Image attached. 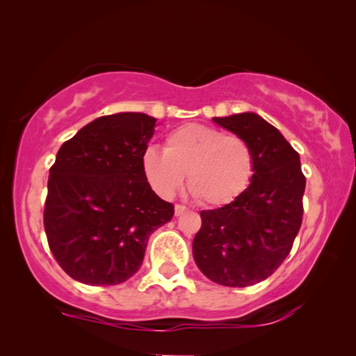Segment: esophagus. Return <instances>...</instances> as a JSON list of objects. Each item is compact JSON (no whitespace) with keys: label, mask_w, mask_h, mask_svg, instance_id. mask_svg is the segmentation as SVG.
Segmentation results:
<instances>
[{"label":"esophagus","mask_w":356,"mask_h":356,"mask_svg":"<svg viewBox=\"0 0 356 356\" xmlns=\"http://www.w3.org/2000/svg\"><path fill=\"white\" fill-rule=\"evenodd\" d=\"M188 211V209L186 207H184V206H179V204H177V206H175V216H181V213H184V212H186Z\"/></svg>","instance_id":"1"}]
</instances>
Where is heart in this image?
Listing matches in <instances>:
<instances>
[{
  "mask_svg": "<svg viewBox=\"0 0 356 356\" xmlns=\"http://www.w3.org/2000/svg\"><path fill=\"white\" fill-rule=\"evenodd\" d=\"M143 172L162 197H172L188 175V186L199 201L220 207L236 201L250 188L254 154L240 136L191 123L168 133L165 150L145 149Z\"/></svg>",
  "mask_w": 356,
  "mask_h": 356,
  "instance_id": "obj_1",
  "label": "heart"
}]
</instances>
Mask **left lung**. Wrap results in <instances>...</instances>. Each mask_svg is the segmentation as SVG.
<instances>
[{"instance_id": "left-lung-1", "label": "left lung", "mask_w": 356, "mask_h": 356, "mask_svg": "<svg viewBox=\"0 0 356 356\" xmlns=\"http://www.w3.org/2000/svg\"><path fill=\"white\" fill-rule=\"evenodd\" d=\"M212 121L250 144L254 177L236 201L201 212L193 256L216 284L250 286L274 274L289 256L303 217L306 179L298 152L262 116L246 111Z\"/></svg>"}]
</instances>
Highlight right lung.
I'll use <instances>...</instances> for the list:
<instances>
[{"label":"right lung","mask_w":356,"mask_h":356,"mask_svg":"<svg viewBox=\"0 0 356 356\" xmlns=\"http://www.w3.org/2000/svg\"><path fill=\"white\" fill-rule=\"evenodd\" d=\"M157 118L100 116L61 145L50 168L43 225L67 275L87 285H118L143 264L150 233L175 209L152 191L143 154Z\"/></svg>","instance_id":"right-lung-1"}]
</instances>
